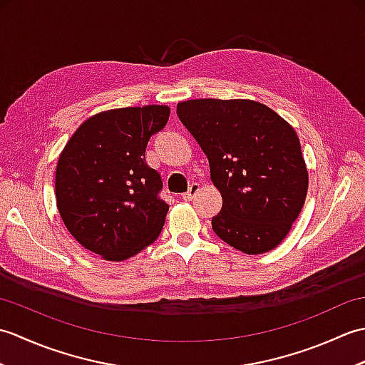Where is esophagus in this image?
I'll return each mask as SVG.
<instances>
[{"mask_svg":"<svg viewBox=\"0 0 365 365\" xmlns=\"http://www.w3.org/2000/svg\"><path fill=\"white\" fill-rule=\"evenodd\" d=\"M197 191H199V183H191L188 191L183 192V195H182V199H183V200H191L192 197L196 196Z\"/></svg>","mask_w":365,"mask_h":365,"instance_id":"1","label":"esophagus"}]
</instances>
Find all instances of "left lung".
Here are the masks:
<instances>
[{"mask_svg": "<svg viewBox=\"0 0 365 365\" xmlns=\"http://www.w3.org/2000/svg\"><path fill=\"white\" fill-rule=\"evenodd\" d=\"M177 115L204 150L221 192L215 234L250 255L274 250L307 195L297 131L254 100H187L177 105Z\"/></svg>", "mask_w": 365, "mask_h": 365, "instance_id": "obj_1", "label": "left lung"}]
</instances>
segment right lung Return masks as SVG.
<instances>
[{
  "label": "right lung",
  "instance_id": "add662e5",
  "mask_svg": "<svg viewBox=\"0 0 365 365\" xmlns=\"http://www.w3.org/2000/svg\"><path fill=\"white\" fill-rule=\"evenodd\" d=\"M165 105L118 108L84 120L56 166V205L67 230L105 260L133 257L158 238L169 205L145 147L166 127Z\"/></svg>",
  "mask_w": 365,
  "mask_h": 365
}]
</instances>
